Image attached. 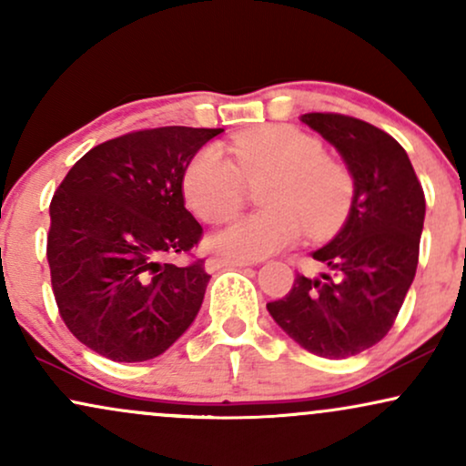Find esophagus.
Listing matches in <instances>:
<instances>
[{"instance_id": "obj_1", "label": "esophagus", "mask_w": 466, "mask_h": 466, "mask_svg": "<svg viewBox=\"0 0 466 466\" xmlns=\"http://www.w3.org/2000/svg\"><path fill=\"white\" fill-rule=\"evenodd\" d=\"M244 268V266H250L248 259H224V257H209V259L205 261V269L207 272H216V269H222V268Z\"/></svg>"}]
</instances>
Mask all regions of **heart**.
I'll return each instance as SVG.
<instances>
[{
  "mask_svg": "<svg viewBox=\"0 0 466 466\" xmlns=\"http://www.w3.org/2000/svg\"><path fill=\"white\" fill-rule=\"evenodd\" d=\"M228 157L205 147L183 170V198L205 222L224 220L242 200V177L268 172L259 189L263 209L233 218L209 238V246L231 259H261L300 238L302 222L326 233L350 203V177L321 157V145L289 125H268L231 137Z\"/></svg>",
  "mask_w": 466,
  "mask_h": 466,
  "instance_id": "heart-1",
  "label": "heart"
}]
</instances>
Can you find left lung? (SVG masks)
I'll use <instances>...</instances> for the list:
<instances>
[{
  "label": "left lung",
  "instance_id": "obj_1",
  "mask_svg": "<svg viewBox=\"0 0 466 466\" xmlns=\"http://www.w3.org/2000/svg\"><path fill=\"white\" fill-rule=\"evenodd\" d=\"M300 120L337 148L354 181L341 231L313 252L315 277L268 311L287 335L324 359H348L391 330L419 263L426 197L404 148L387 131L346 114L311 112Z\"/></svg>",
  "mask_w": 466,
  "mask_h": 466
}]
</instances>
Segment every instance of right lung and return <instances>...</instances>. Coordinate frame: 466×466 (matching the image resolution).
<instances>
[{
	"mask_svg": "<svg viewBox=\"0 0 466 466\" xmlns=\"http://www.w3.org/2000/svg\"><path fill=\"white\" fill-rule=\"evenodd\" d=\"M224 129L131 131L90 148L49 205L47 261L66 329L116 363L164 354L189 329L209 274L166 259L203 227L186 209L183 170Z\"/></svg>",
	"mask_w": 466,
	"mask_h": 466,
	"instance_id": "obj_1",
	"label": "right lung"
}]
</instances>
